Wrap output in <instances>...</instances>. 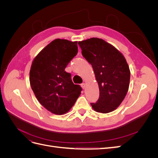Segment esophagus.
Segmentation results:
<instances>
[{
    "label": "esophagus",
    "instance_id": "esophagus-1",
    "mask_svg": "<svg viewBox=\"0 0 158 158\" xmlns=\"http://www.w3.org/2000/svg\"><path fill=\"white\" fill-rule=\"evenodd\" d=\"M85 86H86V85H85V84H84V83L81 84V87H82L83 89H85Z\"/></svg>",
    "mask_w": 158,
    "mask_h": 158
}]
</instances>
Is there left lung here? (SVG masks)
<instances>
[{"mask_svg":"<svg viewBox=\"0 0 158 158\" xmlns=\"http://www.w3.org/2000/svg\"><path fill=\"white\" fill-rule=\"evenodd\" d=\"M78 45L83 56L92 64L99 85V99L91 106L98 113L113 111L129 88L131 72L126 59L113 45L99 38L78 41Z\"/></svg>","mask_w":158,"mask_h":158,"instance_id":"obj_1","label":"left lung"}]
</instances>
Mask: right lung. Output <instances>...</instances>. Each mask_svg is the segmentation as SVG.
<instances>
[{"label":"right lung","mask_w":158,"mask_h":158,"mask_svg":"<svg viewBox=\"0 0 158 158\" xmlns=\"http://www.w3.org/2000/svg\"><path fill=\"white\" fill-rule=\"evenodd\" d=\"M78 41L56 39L44 47L32 61L31 88L39 102L51 113L69 112L81 94L71 74L64 70L78 52Z\"/></svg>","instance_id":"add662e5"}]
</instances>
